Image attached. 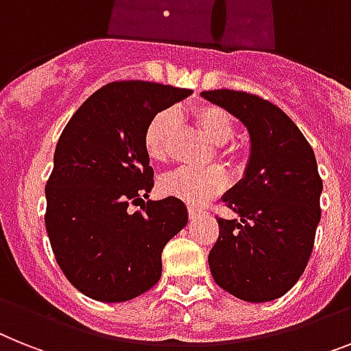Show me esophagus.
Masks as SVG:
<instances>
[{
	"instance_id": "obj_1",
	"label": "esophagus",
	"mask_w": 351,
	"mask_h": 351,
	"mask_svg": "<svg viewBox=\"0 0 351 351\" xmlns=\"http://www.w3.org/2000/svg\"><path fill=\"white\" fill-rule=\"evenodd\" d=\"M188 215H190V219H195V217L201 215V210H197V208H188Z\"/></svg>"
}]
</instances>
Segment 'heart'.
Segmentation results:
<instances>
[{"instance_id":"obj_1","label":"heart","mask_w":351,"mask_h":351,"mask_svg":"<svg viewBox=\"0 0 351 351\" xmlns=\"http://www.w3.org/2000/svg\"><path fill=\"white\" fill-rule=\"evenodd\" d=\"M193 120L215 147V156L226 163H233L234 152L226 147L234 136V123L230 112L215 106H197ZM178 123L173 109L159 111L145 129L143 147L152 161L163 163L170 156V136ZM226 186V173L221 167L206 169H178L159 179V190L165 195L178 197L190 206H201L213 199Z\"/></svg>"}]
</instances>
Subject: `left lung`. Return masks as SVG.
<instances>
[{"instance_id":"obj_1","label":"left lung","mask_w":351,"mask_h":351,"mask_svg":"<svg viewBox=\"0 0 351 351\" xmlns=\"http://www.w3.org/2000/svg\"><path fill=\"white\" fill-rule=\"evenodd\" d=\"M201 95L239 118L251 136L245 178L222 197L240 221L217 219L219 239L208 254L211 276L239 300H276L296 285L314 247L323 192L314 150L296 123L258 95Z\"/></svg>"}]
</instances>
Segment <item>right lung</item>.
<instances>
[{
  "label": "right lung",
  "mask_w": 351,
  "mask_h": 351,
  "mask_svg": "<svg viewBox=\"0 0 351 351\" xmlns=\"http://www.w3.org/2000/svg\"><path fill=\"white\" fill-rule=\"evenodd\" d=\"M190 89L145 80L106 84L60 134L46 181L45 224L69 283L97 301L138 298L161 278V253L186 226L178 197L147 201L154 170L145 152L149 121ZM142 204L134 214L129 206Z\"/></svg>",
  "instance_id": "obj_1"
}]
</instances>
